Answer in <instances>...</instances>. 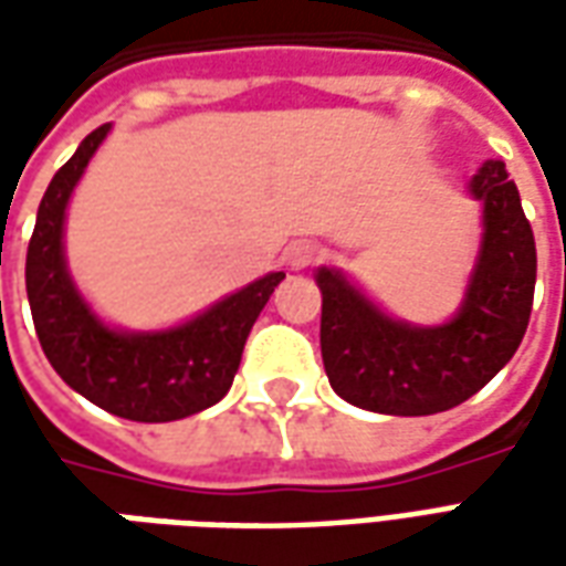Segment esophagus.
<instances>
[{"label": "esophagus", "mask_w": 566, "mask_h": 566, "mask_svg": "<svg viewBox=\"0 0 566 566\" xmlns=\"http://www.w3.org/2000/svg\"><path fill=\"white\" fill-rule=\"evenodd\" d=\"M315 258H318V248L312 242H291L284 248V260H287L291 270H306V266L315 263Z\"/></svg>", "instance_id": "1"}]
</instances>
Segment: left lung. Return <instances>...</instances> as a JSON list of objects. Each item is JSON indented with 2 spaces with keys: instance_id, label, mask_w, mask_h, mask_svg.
<instances>
[{
  "instance_id": "8db88e82",
  "label": "left lung",
  "mask_w": 566,
  "mask_h": 566,
  "mask_svg": "<svg viewBox=\"0 0 566 566\" xmlns=\"http://www.w3.org/2000/svg\"><path fill=\"white\" fill-rule=\"evenodd\" d=\"M467 193L482 202V242L446 324L388 315L343 270L318 266L321 357L331 388L381 416H433L470 400L510 364L536 284L534 230L503 160H485Z\"/></svg>"
}]
</instances>
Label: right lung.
<instances>
[{
	"mask_svg": "<svg viewBox=\"0 0 566 566\" xmlns=\"http://www.w3.org/2000/svg\"><path fill=\"white\" fill-rule=\"evenodd\" d=\"M112 124L93 129L51 178L27 251V296L44 355L72 391L105 412L160 424L209 409L233 385L254 321L284 272H270L166 331H120L84 300L66 263V209Z\"/></svg>",
	"mask_w": 566,
	"mask_h": 566,
	"instance_id": "right-lung-1",
	"label": "right lung"
}]
</instances>
